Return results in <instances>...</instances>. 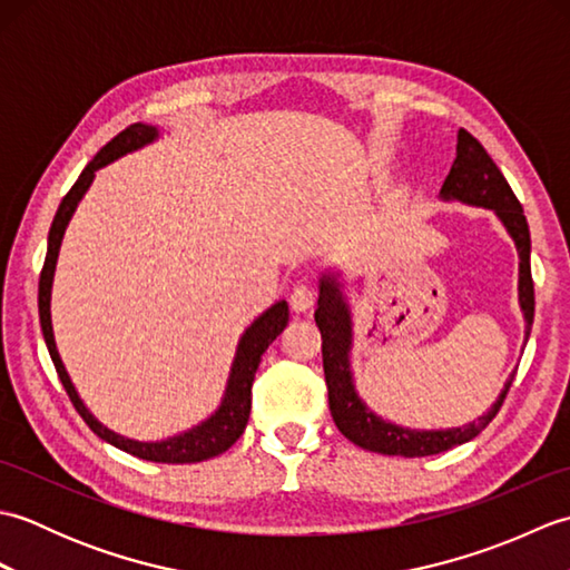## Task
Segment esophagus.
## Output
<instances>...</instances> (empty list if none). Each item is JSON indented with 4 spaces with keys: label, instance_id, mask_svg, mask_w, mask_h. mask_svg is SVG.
Returning a JSON list of instances; mask_svg holds the SVG:
<instances>
[{
    "label": "esophagus",
    "instance_id": "esophagus-1",
    "mask_svg": "<svg viewBox=\"0 0 570 570\" xmlns=\"http://www.w3.org/2000/svg\"><path fill=\"white\" fill-rule=\"evenodd\" d=\"M288 301H292V306L296 311H306L313 306V301H316V288H313L308 282H298L292 294H288Z\"/></svg>",
    "mask_w": 570,
    "mask_h": 570
}]
</instances>
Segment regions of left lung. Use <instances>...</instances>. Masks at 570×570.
I'll use <instances>...</instances> for the list:
<instances>
[{"mask_svg": "<svg viewBox=\"0 0 570 570\" xmlns=\"http://www.w3.org/2000/svg\"><path fill=\"white\" fill-rule=\"evenodd\" d=\"M441 198L445 200H463L480 208H490L498 213L504 223L507 233L512 235L517 252H519V304L524 311L527 321V341L531 323H534V282H531V237L529 225L522 210V203L517 200L514 190L507 184L502 171L490 159L485 147L470 135V131H458V149L451 174L445 176ZM316 325L323 337V372L325 384H328V404L337 431L347 441L365 448V451L384 453V455H404V458H421L443 453L448 448L468 443L498 416V411L510 392L514 374L504 384L498 402L492 404L485 416L468 423L460 429L445 431H409L394 426L390 421H382L360 402V396L353 386V374H350V345H353V323H350V311L341 292V284L333 276L321 278V296L316 308Z\"/></svg>", "mask_w": 570, "mask_h": 570, "instance_id": "8db88e82", "label": "left lung"}]
</instances>
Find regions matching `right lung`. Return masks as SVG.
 Returning a JSON list of instances; mask_svg holds the SVG:
<instances>
[{
    "label": "right lung",
    "mask_w": 570,
    "mask_h": 570,
    "mask_svg": "<svg viewBox=\"0 0 570 570\" xmlns=\"http://www.w3.org/2000/svg\"><path fill=\"white\" fill-rule=\"evenodd\" d=\"M156 137H159V129L156 127L139 125V122L129 125L125 131H119L112 141L105 144V147L98 151V156H95V159L82 168V174L78 176L76 184H72V188L66 193V198L60 200L56 217H53V225H51V229H48V249H46V262H43L41 278H39V318H41V331H43L48 355H51V360H53L58 377H60V382H63L72 406H76V411L82 416V421L92 429V433H98L102 441L112 443L115 448H119V451L131 453L141 460H154V463H200V460H208L213 455L225 453L227 448L239 439L242 431H245L247 419H249V409H252L254 372H257V367H259L264 350L269 347L276 341V335L286 328V323H288L286 301H278V304H274L269 311L262 313V316L245 331V335H242L220 409H217L208 421H203L200 426L190 429L180 435H174V439H168V441H156V443H139V441L122 439V435H117L115 431L105 429L102 423L95 419L88 409H85V404L80 402V396L76 392V386H72V382L68 377L63 362H60V357H58L56 341H53V325H51V286H53L56 259H58V249H60V242H63L68 220L72 217V210L78 208V200L92 184L95 171H98V168L115 161L117 156L144 147V144L154 141Z\"/></svg>",
    "instance_id": "obj_1"
}]
</instances>
